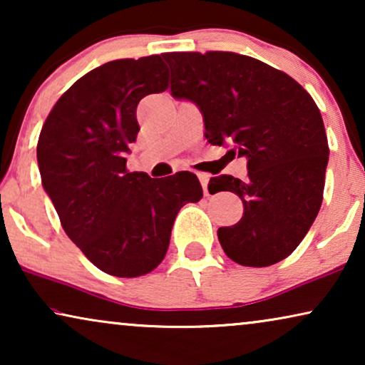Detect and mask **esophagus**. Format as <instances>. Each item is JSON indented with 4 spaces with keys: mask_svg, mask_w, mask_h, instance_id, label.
I'll list each match as a JSON object with an SVG mask.
<instances>
[{
    "mask_svg": "<svg viewBox=\"0 0 365 365\" xmlns=\"http://www.w3.org/2000/svg\"><path fill=\"white\" fill-rule=\"evenodd\" d=\"M197 178H199V181H201V186L204 189V194H206V196H207V194H209L207 184H209V179H211V176H209V174H206V173H199Z\"/></svg>",
    "mask_w": 365,
    "mask_h": 365,
    "instance_id": "1",
    "label": "esophagus"
}]
</instances>
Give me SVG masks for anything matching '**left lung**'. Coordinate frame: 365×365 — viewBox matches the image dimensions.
I'll list each match as a JSON object with an SVG mask.
<instances>
[{"mask_svg":"<svg viewBox=\"0 0 365 365\" xmlns=\"http://www.w3.org/2000/svg\"><path fill=\"white\" fill-rule=\"evenodd\" d=\"M171 94L202 114L214 146L247 159V178H211L212 192L241 197L244 214L219 227V242L241 266L266 267L296 249L322 204L329 146L322 116L306 89L279 69L229 51L164 53ZM211 192V191H209Z\"/></svg>","mask_w":365,"mask_h":365,"instance_id":"8db88e82","label":"left lung"}]
</instances>
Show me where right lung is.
<instances>
[{
	"label": "right lung",
	"instance_id": "1",
	"mask_svg": "<svg viewBox=\"0 0 365 365\" xmlns=\"http://www.w3.org/2000/svg\"><path fill=\"white\" fill-rule=\"evenodd\" d=\"M168 88L159 54L116 59L79 78L54 104L38 139L43 187L68 237L103 272L139 277L166 256L179 209L202 197L196 174L129 173L138 103Z\"/></svg>",
	"mask_w": 365,
	"mask_h": 365
}]
</instances>
